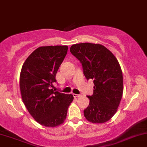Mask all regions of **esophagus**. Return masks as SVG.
<instances>
[{
  "mask_svg": "<svg viewBox=\"0 0 147 147\" xmlns=\"http://www.w3.org/2000/svg\"><path fill=\"white\" fill-rule=\"evenodd\" d=\"M73 96L75 98H79V97H81V95H78V94H75V93H74L73 94Z\"/></svg>",
  "mask_w": 147,
  "mask_h": 147,
  "instance_id": "34e87169",
  "label": "esophagus"
}]
</instances>
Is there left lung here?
<instances>
[{
	"label": "left lung",
	"instance_id": "1",
	"mask_svg": "<svg viewBox=\"0 0 147 147\" xmlns=\"http://www.w3.org/2000/svg\"><path fill=\"white\" fill-rule=\"evenodd\" d=\"M71 54L81 62L86 80H93V94L84 110L88 121L103 123L115 114L123 95V74L119 61L105 47L80 43L71 46Z\"/></svg>",
	"mask_w": 147,
	"mask_h": 147
}]
</instances>
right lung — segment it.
I'll return each instance as SVG.
<instances>
[{
  "instance_id": "1",
  "label": "right lung",
  "mask_w": 147,
  "mask_h": 147,
  "mask_svg": "<svg viewBox=\"0 0 147 147\" xmlns=\"http://www.w3.org/2000/svg\"><path fill=\"white\" fill-rule=\"evenodd\" d=\"M68 47H40L24 63L20 73V91L28 112L38 123L58 126L64 122L74 97L51 88L65 59Z\"/></svg>"
}]
</instances>
